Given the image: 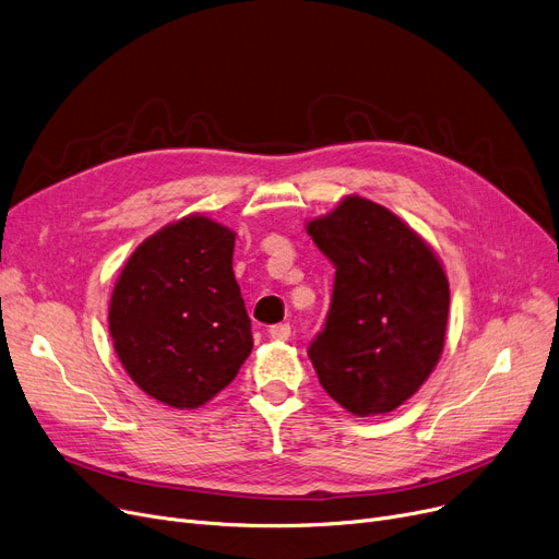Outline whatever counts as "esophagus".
<instances>
[{
  "label": "esophagus",
  "mask_w": 559,
  "mask_h": 559,
  "mask_svg": "<svg viewBox=\"0 0 559 559\" xmlns=\"http://www.w3.org/2000/svg\"><path fill=\"white\" fill-rule=\"evenodd\" d=\"M289 333H293V329H289V324H274V326H270V335H272L274 340H287Z\"/></svg>",
  "instance_id": "obj_1"
}]
</instances>
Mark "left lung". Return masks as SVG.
<instances>
[{"instance_id":"obj_1","label":"left lung","mask_w":559,"mask_h":559,"mask_svg":"<svg viewBox=\"0 0 559 559\" xmlns=\"http://www.w3.org/2000/svg\"><path fill=\"white\" fill-rule=\"evenodd\" d=\"M306 230L335 266L326 324L308 347L312 368L349 414L395 411L443 354V264L397 214L360 197L343 199Z\"/></svg>"}]
</instances>
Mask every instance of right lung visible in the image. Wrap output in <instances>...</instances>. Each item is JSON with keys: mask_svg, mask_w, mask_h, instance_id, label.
I'll list each match as a JSON object with an SVG mask.
<instances>
[{"mask_svg": "<svg viewBox=\"0 0 559 559\" xmlns=\"http://www.w3.org/2000/svg\"><path fill=\"white\" fill-rule=\"evenodd\" d=\"M233 249L230 228L189 214L143 239L114 285V349L141 391L166 406H203L253 349Z\"/></svg>", "mask_w": 559, "mask_h": 559, "instance_id": "add662e5", "label": "right lung"}]
</instances>
